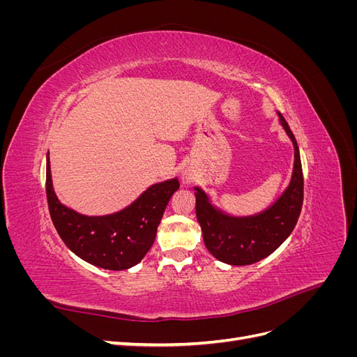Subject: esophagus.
Segmentation results:
<instances>
[{
  "label": "esophagus",
  "instance_id": "esophagus-1",
  "mask_svg": "<svg viewBox=\"0 0 357 357\" xmlns=\"http://www.w3.org/2000/svg\"><path fill=\"white\" fill-rule=\"evenodd\" d=\"M181 178H183V181H185V183H189L190 181V176L188 174V172H183V176H181Z\"/></svg>",
  "mask_w": 357,
  "mask_h": 357
}]
</instances>
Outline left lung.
<instances>
[{
	"label": "left lung",
	"mask_w": 357,
	"mask_h": 357,
	"mask_svg": "<svg viewBox=\"0 0 357 357\" xmlns=\"http://www.w3.org/2000/svg\"><path fill=\"white\" fill-rule=\"evenodd\" d=\"M278 117L294 143L295 164L287 189L271 207L248 218H232L215 210L204 190L195 188L197 219L201 225L205 247L220 262L250 265L262 261L283 244L299 219L304 201V176L299 149L284 117L280 113Z\"/></svg>",
	"instance_id": "left-lung-1"
}]
</instances>
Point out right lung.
Instances as JSON below:
<instances>
[{"label": "right lung", "mask_w": 357, "mask_h": 357, "mask_svg": "<svg viewBox=\"0 0 357 357\" xmlns=\"http://www.w3.org/2000/svg\"><path fill=\"white\" fill-rule=\"evenodd\" d=\"M178 188L177 178L156 183L125 210L89 218L58 201L52 186L47 153L46 193L52 222L73 253L104 269L121 271L142 261L155 241L169 198Z\"/></svg>", "instance_id": "1"}]
</instances>
